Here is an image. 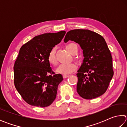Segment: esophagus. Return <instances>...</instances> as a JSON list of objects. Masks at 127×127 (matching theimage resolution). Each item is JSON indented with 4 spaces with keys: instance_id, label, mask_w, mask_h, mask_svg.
Returning <instances> with one entry per match:
<instances>
[{
    "instance_id": "34e87169",
    "label": "esophagus",
    "mask_w": 127,
    "mask_h": 127,
    "mask_svg": "<svg viewBox=\"0 0 127 127\" xmlns=\"http://www.w3.org/2000/svg\"><path fill=\"white\" fill-rule=\"evenodd\" d=\"M69 76V75H66V74H64L63 76V78H67V77H68Z\"/></svg>"
}]
</instances>
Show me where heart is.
Masks as SVG:
<instances>
[{
	"label": "heart",
	"instance_id": "obj_1",
	"mask_svg": "<svg viewBox=\"0 0 127 127\" xmlns=\"http://www.w3.org/2000/svg\"><path fill=\"white\" fill-rule=\"evenodd\" d=\"M66 49L73 54H76L78 50L77 45L73 42H70L66 45ZM56 51H57V48L56 46H54L49 51L48 55V62L49 63L53 65H57L58 62L57 56H56ZM76 69L77 66L76 64L74 63H62L60 64L58 67L57 68V72L60 74H68L76 70Z\"/></svg>",
	"mask_w": 127,
	"mask_h": 127
}]
</instances>
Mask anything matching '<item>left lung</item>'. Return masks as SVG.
Segmentation results:
<instances>
[{"instance_id": "obj_1", "label": "left lung", "mask_w": 127, "mask_h": 127, "mask_svg": "<svg viewBox=\"0 0 127 127\" xmlns=\"http://www.w3.org/2000/svg\"><path fill=\"white\" fill-rule=\"evenodd\" d=\"M74 41L83 50V63L77 73V91L81 97L92 99L106 91L114 75L113 58L104 37L89 30L66 33L64 41Z\"/></svg>"}]
</instances>
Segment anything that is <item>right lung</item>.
Returning a JSON list of instances; mask_svg holds the SVG:
<instances>
[{"label": "right lung", "instance_id": "1", "mask_svg": "<svg viewBox=\"0 0 127 127\" xmlns=\"http://www.w3.org/2000/svg\"><path fill=\"white\" fill-rule=\"evenodd\" d=\"M65 33L62 31L36 36L21 48L13 67L14 83L29 105L44 107L55 99L58 86L63 79L62 74L53 71L48 55Z\"/></svg>", "mask_w": 127, "mask_h": 127}]
</instances>
